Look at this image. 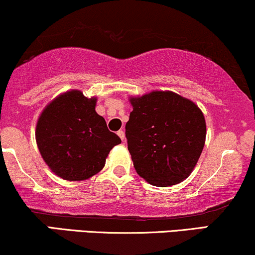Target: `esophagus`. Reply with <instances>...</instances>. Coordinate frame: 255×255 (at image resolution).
<instances>
[{
  "instance_id": "obj_1",
  "label": "esophagus",
  "mask_w": 255,
  "mask_h": 255,
  "mask_svg": "<svg viewBox=\"0 0 255 255\" xmlns=\"http://www.w3.org/2000/svg\"><path fill=\"white\" fill-rule=\"evenodd\" d=\"M117 134H118L119 137H121V139L123 140V142H124V140H125V132H124V131H123V130H119L118 132H117Z\"/></svg>"
}]
</instances>
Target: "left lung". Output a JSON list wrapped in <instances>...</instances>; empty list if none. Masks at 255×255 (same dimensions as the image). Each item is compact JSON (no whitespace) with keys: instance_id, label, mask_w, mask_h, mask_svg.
I'll return each mask as SVG.
<instances>
[{"instance_id":"left-lung-1","label":"left lung","mask_w":255,"mask_h":255,"mask_svg":"<svg viewBox=\"0 0 255 255\" xmlns=\"http://www.w3.org/2000/svg\"><path fill=\"white\" fill-rule=\"evenodd\" d=\"M128 149L137 174L155 187L184 181L206 143V121L199 106L171 91L130 97Z\"/></svg>"}]
</instances>
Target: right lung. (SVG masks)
Here are the masks:
<instances>
[{"label":"right lung","instance_id":"obj_1","mask_svg":"<svg viewBox=\"0 0 255 255\" xmlns=\"http://www.w3.org/2000/svg\"><path fill=\"white\" fill-rule=\"evenodd\" d=\"M97 97L79 90L59 94L42 110L35 139L52 172L66 181H84L105 165L110 151L122 143L96 112Z\"/></svg>","mask_w":255,"mask_h":255}]
</instances>
